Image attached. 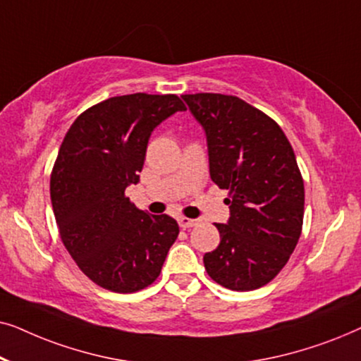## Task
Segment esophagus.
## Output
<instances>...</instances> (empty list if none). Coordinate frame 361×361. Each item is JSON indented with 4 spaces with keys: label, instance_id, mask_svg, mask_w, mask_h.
<instances>
[{
    "label": "esophagus",
    "instance_id": "1",
    "mask_svg": "<svg viewBox=\"0 0 361 361\" xmlns=\"http://www.w3.org/2000/svg\"><path fill=\"white\" fill-rule=\"evenodd\" d=\"M197 224H199V221L197 220H192V219H187V216H180L179 219V225H180V228H192V226H195Z\"/></svg>",
    "mask_w": 361,
    "mask_h": 361
}]
</instances>
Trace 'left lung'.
Returning a JSON list of instances; mask_svg holds the SVG:
<instances>
[{
  "instance_id": "1",
  "label": "left lung",
  "mask_w": 361,
  "mask_h": 361,
  "mask_svg": "<svg viewBox=\"0 0 361 361\" xmlns=\"http://www.w3.org/2000/svg\"><path fill=\"white\" fill-rule=\"evenodd\" d=\"M209 146L210 177L228 190V224H215L220 245L205 253L207 274L231 290L273 281L298 245L304 220V180L284 131L233 95H182Z\"/></svg>"
}]
</instances>
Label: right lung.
<instances>
[{
  "mask_svg": "<svg viewBox=\"0 0 361 361\" xmlns=\"http://www.w3.org/2000/svg\"><path fill=\"white\" fill-rule=\"evenodd\" d=\"M187 110L177 95L111 97L77 116L51 174L61 240L82 273L103 289L136 293L161 274L179 235L169 215H149L125 195L140 182L154 128Z\"/></svg>",
  "mask_w": 361,
  "mask_h": 361,
  "instance_id": "add662e5",
  "label": "right lung"
}]
</instances>
